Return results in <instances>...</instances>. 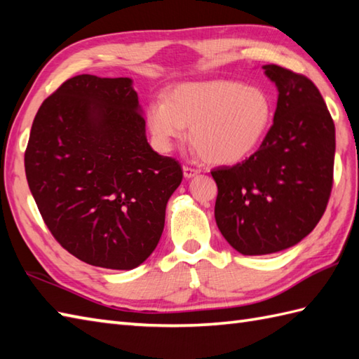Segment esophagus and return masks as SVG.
<instances>
[{
  "instance_id": "obj_1",
  "label": "esophagus",
  "mask_w": 359,
  "mask_h": 359,
  "mask_svg": "<svg viewBox=\"0 0 359 359\" xmlns=\"http://www.w3.org/2000/svg\"><path fill=\"white\" fill-rule=\"evenodd\" d=\"M199 172H201V171L196 170V168L184 166V175H185V179H191V177H194V175H197Z\"/></svg>"
}]
</instances>
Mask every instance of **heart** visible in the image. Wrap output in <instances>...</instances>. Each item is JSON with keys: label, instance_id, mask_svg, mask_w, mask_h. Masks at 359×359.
Instances as JSON below:
<instances>
[{"label": "heart", "instance_id": "obj_1", "mask_svg": "<svg viewBox=\"0 0 359 359\" xmlns=\"http://www.w3.org/2000/svg\"><path fill=\"white\" fill-rule=\"evenodd\" d=\"M273 121V102L261 86L216 80L184 83L152 102L147 123L156 147L168 152L189 139L215 165H234L261 147Z\"/></svg>", "mask_w": 359, "mask_h": 359}]
</instances>
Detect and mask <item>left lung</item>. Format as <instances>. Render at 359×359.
Instances as JSON below:
<instances>
[{
    "label": "left lung",
    "instance_id": "8db88e82",
    "mask_svg": "<svg viewBox=\"0 0 359 359\" xmlns=\"http://www.w3.org/2000/svg\"><path fill=\"white\" fill-rule=\"evenodd\" d=\"M262 69L278 88L273 126L253 156L211 171L216 224L245 256L301 242L323 217L333 184L334 125L323 95L304 75L276 65Z\"/></svg>",
    "mask_w": 359,
    "mask_h": 359
}]
</instances>
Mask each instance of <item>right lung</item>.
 Listing matches in <instances>:
<instances>
[{"label":"right lung","instance_id":"add662e5","mask_svg":"<svg viewBox=\"0 0 359 359\" xmlns=\"http://www.w3.org/2000/svg\"><path fill=\"white\" fill-rule=\"evenodd\" d=\"M128 77L83 74L46 98L25 154L27 184L50 233L80 261L133 270L156 250L177 160L147 140Z\"/></svg>","mask_w":359,"mask_h":359}]
</instances>
